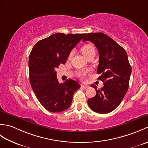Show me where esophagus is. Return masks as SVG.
I'll use <instances>...</instances> for the list:
<instances>
[{
  "instance_id": "esophagus-1",
  "label": "esophagus",
  "mask_w": 148,
  "mask_h": 148,
  "mask_svg": "<svg viewBox=\"0 0 148 148\" xmlns=\"http://www.w3.org/2000/svg\"><path fill=\"white\" fill-rule=\"evenodd\" d=\"M81 86L82 87V88H84V89H86V88H88L89 87V86L86 85V84H81Z\"/></svg>"
}]
</instances>
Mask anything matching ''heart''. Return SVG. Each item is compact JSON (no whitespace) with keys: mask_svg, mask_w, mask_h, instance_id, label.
<instances>
[{"mask_svg":"<svg viewBox=\"0 0 148 148\" xmlns=\"http://www.w3.org/2000/svg\"><path fill=\"white\" fill-rule=\"evenodd\" d=\"M81 52H82L83 55L85 56V58H87L91 54H92V53H95V48H94L93 46L88 44V45H84L82 48H81ZM72 55H73V51H72L70 53H69V58H70ZM78 75H79V76L81 78H83H83L85 77L86 73L84 72H79Z\"/></svg>","mask_w":148,"mask_h":148,"instance_id":"1","label":"heart"}]
</instances>
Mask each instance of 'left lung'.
<instances>
[{
	"label": "left lung",
	"instance_id": "obj_1",
	"mask_svg": "<svg viewBox=\"0 0 148 148\" xmlns=\"http://www.w3.org/2000/svg\"><path fill=\"white\" fill-rule=\"evenodd\" d=\"M90 40L99 53L98 79L103 86L97 90L96 95L88 100L90 108L96 112L106 114L114 110L126 95L129 86L132 67L125 50L109 36L102 32L87 34L83 41Z\"/></svg>",
	"mask_w": 148,
	"mask_h": 148
}]
</instances>
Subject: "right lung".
Masks as SVG:
<instances>
[{"mask_svg": "<svg viewBox=\"0 0 148 148\" xmlns=\"http://www.w3.org/2000/svg\"><path fill=\"white\" fill-rule=\"evenodd\" d=\"M86 34L56 33L37 42L30 52L29 78L34 93L42 106L52 112L70 107L74 93L80 88L71 79L59 83L56 68L65 64L69 53Z\"/></svg>", "mask_w": 148, "mask_h": 148, "instance_id": "right-lung-1", "label": "right lung"}]
</instances>
